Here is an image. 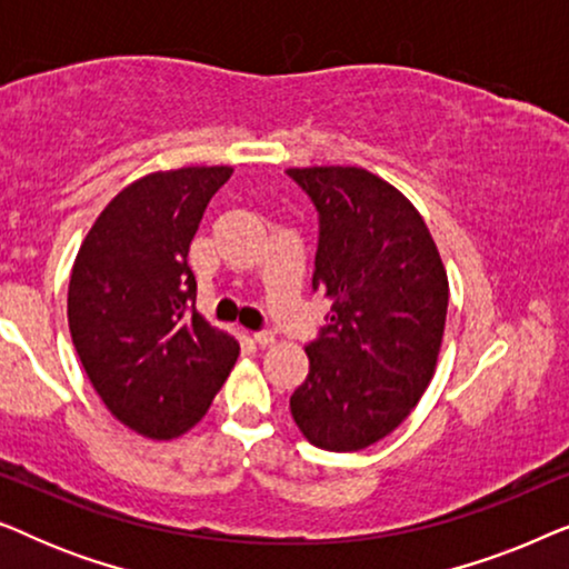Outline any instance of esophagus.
Masks as SVG:
<instances>
[{"label":"esophagus","instance_id":"esophagus-1","mask_svg":"<svg viewBox=\"0 0 569 569\" xmlns=\"http://www.w3.org/2000/svg\"><path fill=\"white\" fill-rule=\"evenodd\" d=\"M253 341L259 347H271V345H274V333H271V331H256Z\"/></svg>","mask_w":569,"mask_h":569}]
</instances>
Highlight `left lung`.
<instances>
[{
	"label": "left lung",
	"instance_id": "left-lung-1",
	"mask_svg": "<svg viewBox=\"0 0 569 569\" xmlns=\"http://www.w3.org/2000/svg\"><path fill=\"white\" fill-rule=\"evenodd\" d=\"M318 212L313 290L331 313L306 347L310 370L290 396L300 432L347 453L393 432L438 362L448 277L411 201L362 168H290Z\"/></svg>",
	"mask_w": 569,
	"mask_h": 569
}]
</instances>
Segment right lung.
Listing matches in <instances>:
<instances>
[{"label": "right lung", "mask_w": 569, "mask_h": 569, "mask_svg": "<svg viewBox=\"0 0 569 569\" xmlns=\"http://www.w3.org/2000/svg\"><path fill=\"white\" fill-rule=\"evenodd\" d=\"M232 168H178L127 186L92 224L69 279V331L116 419L154 440L207 415L238 341L197 313L189 246Z\"/></svg>", "instance_id": "add662e5"}]
</instances>
